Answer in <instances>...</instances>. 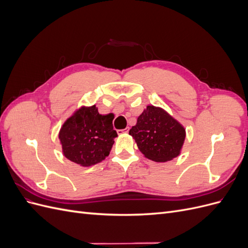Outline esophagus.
I'll list each match as a JSON object with an SVG mask.
<instances>
[{
  "mask_svg": "<svg viewBox=\"0 0 248 248\" xmlns=\"http://www.w3.org/2000/svg\"><path fill=\"white\" fill-rule=\"evenodd\" d=\"M129 131V127H127V128L125 129H122V130H118V134H122V133H127Z\"/></svg>",
  "mask_w": 248,
  "mask_h": 248,
  "instance_id": "34e87169",
  "label": "esophagus"
}]
</instances>
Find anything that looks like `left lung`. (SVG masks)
Here are the masks:
<instances>
[{"label":"left lung","instance_id":"obj_1","mask_svg":"<svg viewBox=\"0 0 248 248\" xmlns=\"http://www.w3.org/2000/svg\"><path fill=\"white\" fill-rule=\"evenodd\" d=\"M129 134L140 151L156 162L174 159L181 152L185 128L161 108L148 106L132 126Z\"/></svg>","mask_w":248,"mask_h":248}]
</instances>
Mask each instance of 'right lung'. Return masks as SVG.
Instances as JSON below:
<instances>
[{
	"label": "right lung",
	"mask_w": 248,
	"mask_h": 248,
	"mask_svg": "<svg viewBox=\"0 0 248 248\" xmlns=\"http://www.w3.org/2000/svg\"><path fill=\"white\" fill-rule=\"evenodd\" d=\"M112 120V114L100 115L96 106L74 111L59 132L64 156L80 167H91L106 159L118 137Z\"/></svg>",
	"instance_id": "1"
}]
</instances>
